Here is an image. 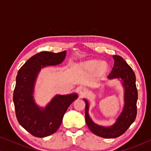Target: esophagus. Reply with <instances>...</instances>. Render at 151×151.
<instances>
[{
  "instance_id": "1",
  "label": "esophagus",
  "mask_w": 151,
  "mask_h": 151,
  "mask_svg": "<svg viewBox=\"0 0 151 151\" xmlns=\"http://www.w3.org/2000/svg\"><path fill=\"white\" fill-rule=\"evenodd\" d=\"M78 91H79V93L80 94V96H85V95L89 93V90H88L87 88L84 87V86L79 88Z\"/></svg>"
}]
</instances>
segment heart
I'll list each match as a JSON object with an SVG mask.
<instances>
[{
	"label": "heart",
	"instance_id": "1",
	"mask_svg": "<svg viewBox=\"0 0 151 151\" xmlns=\"http://www.w3.org/2000/svg\"><path fill=\"white\" fill-rule=\"evenodd\" d=\"M86 66L89 68L91 69H96L98 67H100L101 70H106L107 68V65L106 62H100L98 60H91V61H89L86 62Z\"/></svg>",
	"mask_w": 151,
	"mask_h": 151
}]
</instances>
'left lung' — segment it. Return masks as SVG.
<instances>
[{
	"instance_id": "obj_1",
	"label": "left lung",
	"mask_w": 151,
	"mask_h": 151,
	"mask_svg": "<svg viewBox=\"0 0 151 151\" xmlns=\"http://www.w3.org/2000/svg\"><path fill=\"white\" fill-rule=\"evenodd\" d=\"M114 67L109 74V79L120 80L124 90V104L122 111L114 124L109 126L96 124L92 121L89 114V104L85 99V121L88 127L96 136L105 138H114L121 136L133 124L136 117L138 91L136 85V75L131 67L119 55H113Z\"/></svg>"
}]
</instances>
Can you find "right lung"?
<instances>
[{
	"instance_id": "1",
	"label": "right lung",
	"mask_w": 151,
	"mask_h": 151,
	"mask_svg": "<svg viewBox=\"0 0 151 151\" xmlns=\"http://www.w3.org/2000/svg\"><path fill=\"white\" fill-rule=\"evenodd\" d=\"M66 53L41 52L29 59L18 72L13 93L15 114L19 124L34 136L44 138L56 132L68 107L78 98L77 93L56 94L45 107L35 101V85L40 72L61 64Z\"/></svg>"
}]
</instances>
